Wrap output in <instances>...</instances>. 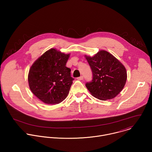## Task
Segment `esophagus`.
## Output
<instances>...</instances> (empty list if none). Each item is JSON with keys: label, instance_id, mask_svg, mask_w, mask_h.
<instances>
[{"label": "esophagus", "instance_id": "34e87169", "mask_svg": "<svg viewBox=\"0 0 152 152\" xmlns=\"http://www.w3.org/2000/svg\"><path fill=\"white\" fill-rule=\"evenodd\" d=\"M83 79V77L82 76H80V77H79L77 78V80H82Z\"/></svg>", "mask_w": 152, "mask_h": 152}]
</instances>
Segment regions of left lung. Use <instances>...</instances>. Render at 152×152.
<instances>
[{"instance_id": "8db88e82", "label": "left lung", "mask_w": 152, "mask_h": 152, "mask_svg": "<svg viewBox=\"0 0 152 152\" xmlns=\"http://www.w3.org/2000/svg\"><path fill=\"white\" fill-rule=\"evenodd\" d=\"M93 72V80L85 85L94 97L106 100L115 97L126 82L125 67L112 54L100 50L94 56H85Z\"/></svg>"}]
</instances>
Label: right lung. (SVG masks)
<instances>
[{
  "mask_svg": "<svg viewBox=\"0 0 152 152\" xmlns=\"http://www.w3.org/2000/svg\"><path fill=\"white\" fill-rule=\"evenodd\" d=\"M70 54L50 49L32 65L28 82L32 93L48 104H58L69 94L73 80L66 63Z\"/></svg>",
  "mask_w": 152,
  "mask_h": 152,
  "instance_id": "add662e5",
  "label": "right lung"
}]
</instances>
